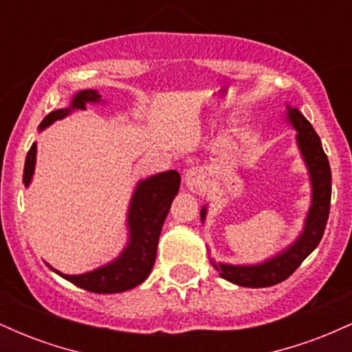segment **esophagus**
<instances>
[{"label":"esophagus","instance_id":"obj_1","mask_svg":"<svg viewBox=\"0 0 352 352\" xmlns=\"http://www.w3.org/2000/svg\"><path fill=\"white\" fill-rule=\"evenodd\" d=\"M207 172L201 167H192L185 173V185L193 192H205L207 190Z\"/></svg>","mask_w":352,"mask_h":352}]
</instances>
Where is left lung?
Listing matches in <instances>:
<instances>
[{
  "label": "left lung",
  "mask_w": 352,
  "mask_h": 352,
  "mask_svg": "<svg viewBox=\"0 0 352 352\" xmlns=\"http://www.w3.org/2000/svg\"><path fill=\"white\" fill-rule=\"evenodd\" d=\"M286 109H288V120L298 131V147L308 165L311 185H313V204L300 238L283 253L270 258L261 265L233 266L212 263L221 278L246 288H266L292 276L298 266L305 261V258L319 245L328 223L331 207V167L328 155L322 151L319 135L309 120L298 109L292 106ZM205 213H207L205 208H201V220H205Z\"/></svg>",
  "instance_id": "8db88e82"
}]
</instances>
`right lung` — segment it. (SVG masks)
Here are the masks:
<instances>
[{
    "label": "right lung",
    "instance_id": "obj_1",
    "mask_svg": "<svg viewBox=\"0 0 352 352\" xmlns=\"http://www.w3.org/2000/svg\"><path fill=\"white\" fill-rule=\"evenodd\" d=\"M100 94L92 89L80 91L74 96L71 106L67 109H58L44 117L39 129H46L54 120L66 117L72 109H86L87 104L99 102ZM36 164V144L31 145L30 152L24 162L23 182L30 185L34 173ZM180 187L179 172L168 170L159 175L148 177L147 180L139 182L134 197H132L131 208H129V245L125 246L122 254L102 268L94 270L84 274H63L56 272L64 280L87 292L98 294L122 293L135 288L137 285L147 280L153 263H155L157 243H159L162 225L170 210L173 197L177 195Z\"/></svg>",
    "mask_w": 352,
    "mask_h": 352
}]
</instances>
